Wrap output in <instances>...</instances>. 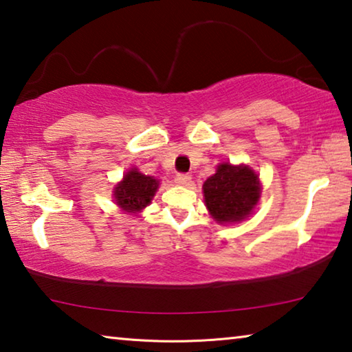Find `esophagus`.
I'll use <instances>...</instances> for the list:
<instances>
[{
  "mask_svg": "<svg viewBox=\"0 0 352 352\" xmlns=\"http://www.w3.org/2000/svg\"><path fill=\"white\" fill-rule=\"evenodd\" d=\"M190 180H192V177H190L189 174H177L175 175V182L178 184H182V186H188V184H190Z\"/></svg>",
  "mask_w": 352,
  "mask_h": 352,
  "instance_id": "obj_1",
  "label": "esophagus"
}]
</instances>
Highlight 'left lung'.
<instances>
[{
    "label": "left lung",
    "instance_id": "8db88e82",
    "mask_svg": "<svg viewBox=\"0 0 352 352\" xmlns=\"http://www.w3.org/2000/svg\"><path fill=\"white\" fill-rule=\"evenodd\" d=\"M206 208L219 223L239 222L259 200V178L247 166L220 164L204 184Z\"/></svg>",
    "mask_w": 352,
    "mask_h": 352
}]
</instances>
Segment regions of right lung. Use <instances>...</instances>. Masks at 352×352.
<instances>
[{"instance_id": "right-lung-1", "label": "right lung", "mask_w": 352, "mask_h": 352, "mask_svg": "<svg viewBox=\"0 0 352 352\" xmlns=\"http://www.w3.org/2000/svg\"><path fill=\"white\" fill-rule=\"evenodd\" d=\"M157 188L158 180L132 169L124 175V180L115 189L116 204L129 212L140 211L151 204Z\"/></svg>"}]
</instances>
